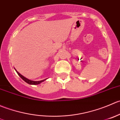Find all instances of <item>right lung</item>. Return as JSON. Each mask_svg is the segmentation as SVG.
<instances>
[{"instance_id":"obj_1","label":"right lung","mask_w":120,"mask_h":120,"mask_svg":"<svg viewBox=\"0 0 120 120\" xmlns=\"http://www.w3.org/2000/svg\"><path fill=\"white\" fill-rule=\"evenodd\" d=\"M15 70H16V69H15ZM16 72L17 73V74L19 75V76L20 77V78H21V79H22V80H24V81H25L26 83H27L28 84H29V85H38V84H40V83L46 80V79H44V80H40V81H33V80H30V79H28L27 78H25L24 76H23L22 75H21L20 74V73H19V72H17L16 70Z\"/></svg>"}]
</instances>
